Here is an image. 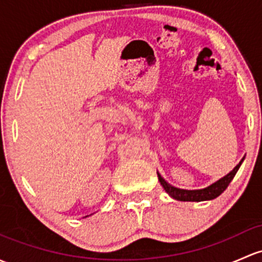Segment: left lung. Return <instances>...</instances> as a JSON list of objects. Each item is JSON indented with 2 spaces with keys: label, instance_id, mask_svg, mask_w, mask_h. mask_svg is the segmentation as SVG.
<instances>
[{
  "label": "left lung",
  "instance_id": "obj_1",
  "mask_svg": "<svg viewBox=\"0 0 262 262\" xmlns=\"http://www.w3.org/2000/svg\"><path fill=\"white\" fill-rule=\"evenodd\" d=\"M242 162H244V158L241 159L240 163L233 168L228 174H226L225 177L221 178V180L214 182V183H212L211 186L206 187V188H202V189H192V191H189V189H181V188H177V187H173L170 186L168 182L164 181V178L162 177L159 173H158V180L161 182L162 187L166 189L167 193L172 198H174V200L184 201V202H186V201H191V202L210 201V200H214L216 197H219L220 194L227 188L230 182L233 180L235 174L237 173L238 168H240Z\"/></svg>",
  "mask_w": 262,
  "mask_h": 262
}]
</instances>
